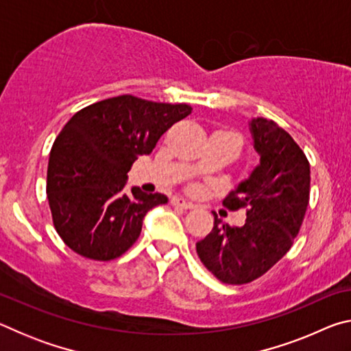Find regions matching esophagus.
Wrapping results in <instances>:
<instances>
[{
	"instance_id": "34e87169",
	"label": "esophagus",
	"mask_w": 351,
	"mask_h": 351,
	"mask_svg": "<svg viewBox=\"0 0 351 351\" xmlns=\"http://www.w3.org/2000/svg\"><path fill=\"white\" fill-rule=\"evenodd\" d=\"M171 204H173L175 207H181V209H193L195 204L189 203V201H186L184 198H180V197H175L173 199H171Z\"/></svg>"
}]
</instances>
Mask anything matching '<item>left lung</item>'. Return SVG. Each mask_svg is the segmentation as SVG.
Returning <instances> with one entry per match:
<instances>
[{"label":"left lung","instance_id":"obj_1","mask_svg":"<svg viewBox=\"0 0 351 351\" xmlns=\"http://www.w3.org/2000/svg\"><path fill=\"white\" fill-rule=\"evenodd\" d=\"M251 133L260 164L223 201L246 209V221L235 228L213 213L212 232L197 243L203 265L228 285L255 280L289 251L310 201V162L291 134L263 117L252 119Z\"/></svg>","mask_w":351,"mask_h":351}]
</instances>
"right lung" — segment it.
<instances>
[{"label":"right lung","instance_id":"1","mask_svg":"<svg viewBox=\"0 0 351 351\" xmlns=\"http://www.w3.org/2000/svg\"><path fill=\"white\" fill-rule=\"evenodd\" d=\"M192 112L186 104H158L130 94L85 106L54 141L47 164V201L64 245L82 257L108 261L139 239L142 219L162 193L123 187L141 154Z\"/></svg>","mask_w":351,"mask_h":351}]
</instances>
